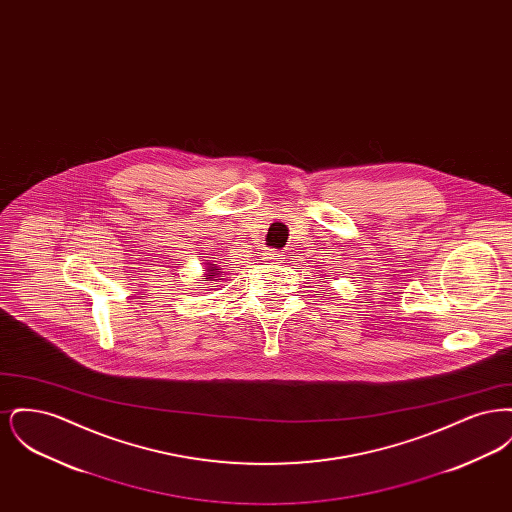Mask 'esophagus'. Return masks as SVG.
Segmentation results:
<instances>
[{
    "instance_id": "1",
    "label": "esophagus",
    "mask_w": 512,
    "mask_h": 512,
    "mask_svg": "<svg viewBox=\"0 0 512 512\" xmlns=\"http://www.w3.org/2000/svg\"><path fill=\"white\" fill-rule=\"evenodd\" d=\"M263 255H265V259H280V257H282V255H280L278 251H274V249H267Z\"/></svg>"
}]
</instances>
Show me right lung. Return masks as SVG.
Masks as SVG:
<instances>
[{
  "instance_id": "obj_1",
  "label": "right lung",
  "mask_w": 512,
  "mask_h": 512,
  "mask_svg": "<svg viewBox=\"0 0 512 512\" xmlns=\"http://www.w3.org/2000/svg\"><path fill=\"white\" fill-rule=\"evenodd\" d=\"M217 272H219V268L211 267V270H209V274H207V276H209V278H215V276H217Z\"/></svg>"
}]
</instances>
